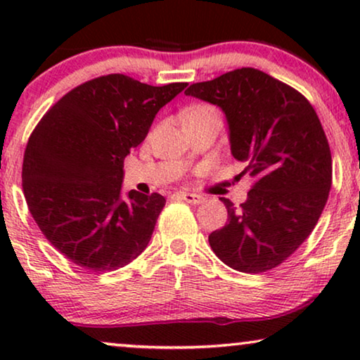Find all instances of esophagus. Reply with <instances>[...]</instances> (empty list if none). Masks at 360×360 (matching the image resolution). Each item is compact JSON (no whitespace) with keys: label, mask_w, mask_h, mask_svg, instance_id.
Masks as SVG:
<instances>
[{"label":"esophagus","mask_w":360,"mask_h":360,"mask_svg":"<svg viewBox=\"0 0 360 360\" xmlns=\"http://www.w3.org/2000/svg\"><path fill=\"white\" fill-rule=\"evenodd\" d=\"M176 196H180L181 200H185L186 203H190V205H200L205 201V198L201 195L188 193V191H180V193H176Z\"/></svg>","instance_id":"obj_1"}]
</instances>
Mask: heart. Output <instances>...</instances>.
<instances>
[{"label":"heart","instance_id":"1","mask_svg":"<svg viewBox=\"0 0 360 360\" xmlns=\"http://www.w3.org/2000/svg\"><path fill=\"white\" fill-rule=\"evenodd\" d=\"M203 117H214V120L221 121L219 111L214 106L206 105V103H200V105H193L186 108L184 112V121L188 120H203Z\"/></svg>","mask_w":360,"mask_h":360}]
</instances>
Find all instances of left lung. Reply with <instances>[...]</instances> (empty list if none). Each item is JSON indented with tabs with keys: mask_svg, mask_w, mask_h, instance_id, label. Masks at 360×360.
Here are the masks:
<instances>
[{
	"mask_svg": "<svg viewBox=\"0 0 360 360\" xmlns=\"http://www.w3.org/2000/svg\"><path fill=\"white\" fill-rule=\"evenodd\" d=\"M185 95L224 111L240 175L254 179L239 208L221 198L228 223L210 234L211 249L239 272L275 269L311 234L331 190V150L316 111L295 88L250 67L193 83Z\"/></svg>",
	"mask_w": 360,
	"mask_h": 360,
	"instance_id": "8db88e82",
	"label": "left lung"
}]
</instances>
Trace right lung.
I'll list each match as a JSON object with an SVG mask.
<instances>
[{"instance_id":"right-lung-1","label":"right lung","mask_w":360,"mask_h":360,"mask_svg":"<svg viewBox=\"0 0 360 360\" xmlns=\"http://www.w3.org/2000/svg\"><path fill=\"white\" fill-rule=\"evenodd\" d=\"M185 86H152L121 73L93 78L63 95L32 131L22 162L27 208L73 264L116 270L147 248L165 198L136 190L122 198V162Z\"/></svg>"}]
</instances>
